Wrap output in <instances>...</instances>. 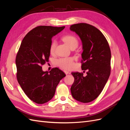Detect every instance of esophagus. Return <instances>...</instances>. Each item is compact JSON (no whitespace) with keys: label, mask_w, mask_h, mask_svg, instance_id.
I'll list each match as a JSON object with an SVG mask.
<instances>
[{"label":"esophagus","mask_w":130,"mask_h":130,"mask_svg":"<svg viewBox=\"0 0 130 130\" xmlns=\"http://www.w3.org/2000/svg\"><path fill=\"white\" fill-rule=\"evenodd\" d=\"M63 72H64V73L66 75H67V74H69V72L68 71H67V70H64Z\"/></svg>","instance_id":"34e87169"}]
</instances>
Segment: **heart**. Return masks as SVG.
<instances>
[{
    "instance_id": "heart-1",
    "label": "heart",
    "mask_w": 130,
    "mask_h": 130,
    "mask_svg": "<svg viewBox=\"0 0 130 130\" xmlns=\"http://www.w3.org/2000/svg\"><path fill=\"white\" fill-rule=\"evenodd\" d=\"M62 40L71 49L78 45V41L77 38L73 35H67L62 38ZM56 45L55 41L52 42L50 46V52L51 53L54 52ZM56 64L61 68L66 69H71L74 65V60L72 57H64L57 59L56 61Z\"/></svg>"
}]
</instances>
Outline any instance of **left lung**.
I'll return each mask as SVG.
<instances>
[{"label":"left lung","mask_w":130,"mask_h":130,"mask_svg":"<svg viewBox=\"0 0 130 130\" xmlns=\"http://www.w3.org/2000/svg\"><path fill=\"white\" fill-rule=\"evenodd\" d=\"M82 41L81 68L83 73H72L74 82L70 90L78 101L87 103L95 100L103 91L111 73V53L108 42L101 31L86 23L70 26Z\"/></svg>","instance_id":"left-lung-1"}]
</instances>
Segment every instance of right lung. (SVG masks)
<instances>
[{"label": "right lung", "mask_w": 130, "mask_h": 130, "mask_svg": "<svg viewBox=\"0 0 130 130\" xmlns=\"http://www.w3.org/2000/svg\"><path fill=\"white\" fill-rule=\"evenodd\" d=\"M65 26H39L23 38L15 58L17 78L22 89L34 103L43 104L54 96L57 86L65 74L57 68L43 71L48 62L52 38Z\"/></svg>", "instance_id": "add662e5"}]
</instances>
